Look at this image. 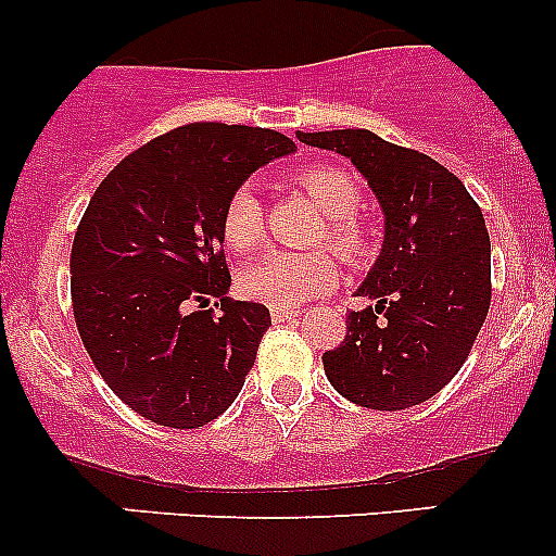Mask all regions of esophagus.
I'll list each match as a JSON object with an SVG mask.
<instances>
[{"label":"esophagus","mask_w":556,"mask_h":556,"mask_svg":"<svg viewBox=\"0 0 556 556\" xmlns=\"http://www.w3.org/2000/svg\"><path fill=\"white\" fill-rule=\"evenodd\" d=\"M271 317L277 319V323H285V319L301 317V309H290V306H271Z\"/></svg>","instance_id":"esophagus-1"}]
</instances>
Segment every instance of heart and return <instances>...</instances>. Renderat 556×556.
<instances>
[{"instance_id": "heart-1", "label": "heart", "mask_w": 556, "mask_h": 556, "mask_svg": "<svg viewBox=\"0 0 556 556\" xmlns=\"http://www.w3.org/2000/svg\"><path fill=\"white\" fill-rule=\"evenodd\" d=\"M293 185L325 215L323 239L346 266H363L374 255V228L361 217L363 188L352 172L336 164H314L293 174ZM223 239L239 255H250L266 239V212L252 188L233 190L223 210ZM339 279L333 257L325 252H266L244 268L239 285L250 299L271 306H299L330 290Z\"/></svg>"}]
</instances>
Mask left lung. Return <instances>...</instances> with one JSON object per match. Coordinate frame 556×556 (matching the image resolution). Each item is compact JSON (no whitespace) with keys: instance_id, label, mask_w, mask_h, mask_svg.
Segmentation results:
<instances>
[{"instance_id":"obj_1","label":"left lung","mask_w":556,"mask_h":556,"mask_svg":"<svg viewBox=\"0 0 556 556\" xmlns=\"http://www.w3.org/2000/svg\"><path fill=\"white\" fill-rule=\"evenodd\" d=\"M346 155L384 210V247L346 314V336L323 355L328 382L357 406L401 412L433 397L470 355L492 301L490 233L473 195L419 150L366 128L299 131Z\"/></svg>"}]
</instances>
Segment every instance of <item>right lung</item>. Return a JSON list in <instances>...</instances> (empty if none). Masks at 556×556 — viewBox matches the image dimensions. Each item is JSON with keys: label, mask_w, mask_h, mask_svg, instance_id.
<instances>
[{"label": "right lung", "mask_w": 556, "mask_h": 556, "mask_svg": "<svg viewBox=\"0 0 556 556\" xmlns=\"http://www.w3.org/2000/svg\"><path fill=\"white\" fill-rule=\"evenodd\" d=\"M293 150L271 128L188 123L126 155L91 195L72 242V312L97 371L139 417L201 428L242 392L271 314L226 295L223 210Z\"/></svg>", "instance_id": "add662e5"}]
</instances>
